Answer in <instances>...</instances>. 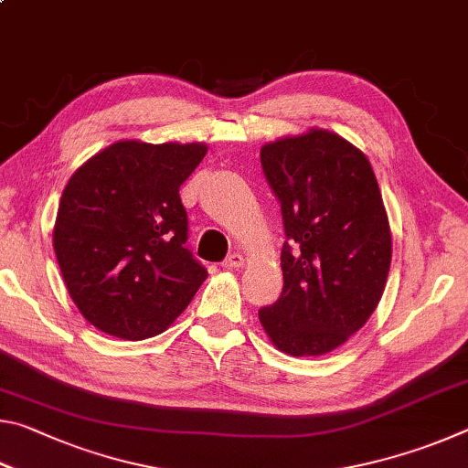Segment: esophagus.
<instances>
[{
	"mask_svg": "<svg viewBox=\"0 0 468 468\" xmlns=\"http://www.w3.org/2000/svg\"><path fill=\"white\" fill-rule=\"evenodd\" d=\"M245 260L241 253H231V256H227V260L223 262L225 268H229V271H233V268H243Z\"/></svg>",
	"mask_w": 468,
	"mask_h": 468,
	"instance_id": "1",
	"label": "esophagus"
}]
</instances>
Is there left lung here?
<instances>
[{
	"mask_svg": "<svg viewBox=\"0 0 468 468\" xmlns=\"http://www.w3.org/2000/svg\"><path fill=\"white\" fill-rule=\"evenodd\" d=\"M281 202L282 292L258 312L279 351L318 357L355 335L382 299L392 235L367 156L312 128L260 150Z\"/></svg>",
	"mask_w": 468,
	"mask_h": 468,
	"instance_id": "left-lung-1",
	"label": "left lung"
}]
</instances>
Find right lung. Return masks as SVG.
I'll use <instances>...</instances> for the list:
<instances>
[{"label": "right lung", "mask_w": 468, "mask_h": 468, "mask_svg": "<svg viewBox=\"0 0 468 468\" xmlns=\"http://www.w3.org/2000/svg\"><path fill=\"white\" fill-rule=\"evenodd\" d=\"M206 144L122 140L63 189L53 250L69 297L94 328L125 340L161 335L206 281L186 248L179 187Z\"/></svg>", "instance_id": "1"}]
</instances>
